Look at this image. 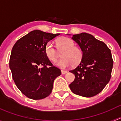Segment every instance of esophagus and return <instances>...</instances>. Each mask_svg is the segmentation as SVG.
Returning <instances> with one entry per match:
<instances>
[{"instance_id":"esophagus-1","label":"esophagus","mask_w":121,"mask_h":121,"mask_svg":"<svg viewBox=\"0 0 121 121\" xmlns=\"http://www.w3.org/2000/svg\"><path fill=\"white\" fill-rule=\"evenodd\" d=\"M67 73V71L61 70V73H62V74H66Z\"/></svg>"}]
</instances>
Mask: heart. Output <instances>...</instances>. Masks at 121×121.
Instances as JSON below:
<instances>
[{
    "label": "heart",
    "mask_w": 121,
    "mask_h": 121,
    "mask_svg": "<svg viewBox=\"0 0 121 121\" xmlns=\"http://www.w3.org/2000/svg\"><path fill=\"white\" fill-rule=\"evenodd\" d=\"M57 48L61 52L63 58L57 62L56 65L65 68L73 65L75 66L81 62L83 57V52L79 47L74 46V41L68 37H61L56 41ZM46 56L50 60L56 62L58 59V53L52 42L47 43L45 47Z\"/></svg>",
    "instance_id": "heart-1"
}]
</instances>
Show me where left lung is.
<instances>
[{
  "mask_svg": "<svg viewBox=\"0 0 121 121\" xmlns=\"http://www.w3.org/2000/svg\"><path fill=\"white\" fill-rule=\"evenodd\" d=\"M72 39L82 50L83 57L76 68L69 71L75 79L69 86L75 94L94 97L103 90L111 77L113 61L111 50L86 33L73 35Z\"/></svg>",
  "mask_w": 121,
  "mask_h": 121,
  "instance_id": "obj_1",
  "label": "left lung"
}]
</instances>
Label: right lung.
I'll return each mask as SVG.
<instances>
[{
    "instance_id": "right-lung-1",
    "label": "right lung",
    "mask_w": 121,
    "mask_h": 121,
    "mask_svg": "<svg viewBox=\"0 0 121 121\" xmlns=\"http://www.w3.org/2000/svg\"><path fill=\"white\" fill-rule=\"evenodd\" d=\"M60 35L31 31L18 40L12 48L9 67L16 85L32 99H41L52 92L61 70L53 65L45 52L48 41Z\"/></svg>"
}]
</instances>
